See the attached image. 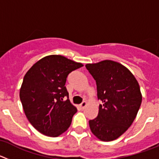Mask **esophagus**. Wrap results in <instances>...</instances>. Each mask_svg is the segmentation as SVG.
<instances>
[{
    "label": "esophagus",
    "instance_id": "esophagus-1",
    "mask_svg": "<svg viewBox=\"0 0 159 159\" xmlns=\"http://www.w3.org/2000/svg\"><path fill=\"white\" fill-rule=\"evenodd\" d=\"M86 106H87V102H86V101H84V102H83L82 103H81V104H80V107L82 108V109H84V108L86 107Z\"/></svg>",
    "mask_w": 159,
    "mask_h": 159
}]
</instances>
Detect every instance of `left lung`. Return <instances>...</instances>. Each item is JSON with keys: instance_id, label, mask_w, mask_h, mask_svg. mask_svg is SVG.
<instances>
[{"instance_id": "obj_1", "label": "left lung", "mask_w": 159, "mask_h": 159, "mask_svg": "<svg viewBox=\"0 0 159 159\" xmlns=\"http://www.w3.org/2000/svg\"><path fill=\"white\" fill-rule=\"evenodd\" d=\"M85 67L95 79L98 99L102 102L98 116L89 121L90 129L101 141H113L130 127L139 110L142 94L139 83L128 68L113 60Z\"/></svg>"}]
</instances>
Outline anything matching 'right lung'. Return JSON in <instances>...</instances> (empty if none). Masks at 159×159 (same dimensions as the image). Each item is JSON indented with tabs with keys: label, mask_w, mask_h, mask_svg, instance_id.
Listing matches in <instances>:
<instances>
[{
	"label": "right lung",
	"mask_w": 159,
	"mask_h": 159,
	"mask_svg": "<svg viewBox=\"0 0 159 159\" xmlns=\"http://www.w3.org/2000/svg\"><path fill=\"white\" fill-rule=\"evenodd\" d=\"M60 55L40 59L24 77L20 90L25 116L44 135L57 137L68 129L77 111L64 86L70 72L83 67Z\"/></svg>",
	"instance_id": "obj_1"
}]
</instances>
